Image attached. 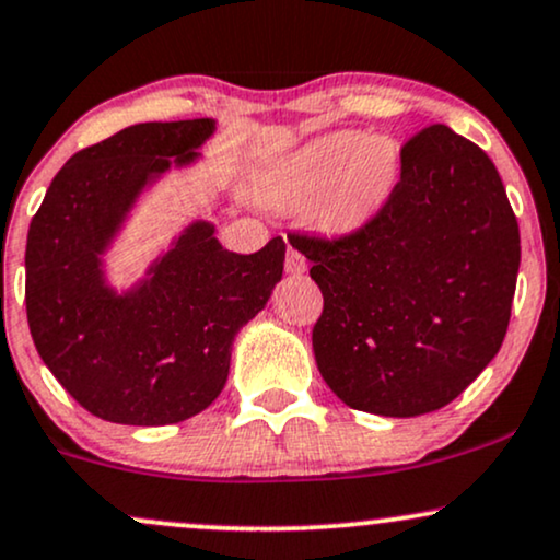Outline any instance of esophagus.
<instances>
[{
    "label": "esophagus",
    "mask_w": 560,
    "mask_h": 560,
    "mask_svg": "<svg viewBox=\"0 0 560 560\" xmlns=\"http://www.w3.org/2000/svg\"><path fill=\"white\" fill-rule=\"evenodd\" d=\"M284 268H287V273H305L307 271V260H305V255H302L300 250H294V247H289L287 250V260H284Z\"/></svg>",
    "instance_id": "obj_1"
}]
</instances>
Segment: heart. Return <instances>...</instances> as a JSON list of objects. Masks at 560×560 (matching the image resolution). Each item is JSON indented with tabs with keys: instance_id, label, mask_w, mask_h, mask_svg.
I'll list each match as a JSON object with an SVG mask.
<instances>
[{
	"instance_id": "b5f03b06",
	"label": "heart",
	"mask_w": 560,
	"mask_h": 560,
	"mask_svg": "<svg viewBox=\"0 0 560 560\" xmlns=\"http://www.w3.org/2000/svg\"><path fill=\"white\" fill-rule=\"evenodd\" d=\"M401 179V148L390 135L326 132L273 161L260 200L276 211L305 208L323 237H354L386 211Z\"/></svg>"
}]
</instances>
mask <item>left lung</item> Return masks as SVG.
<instances>
[{"label":"left lung","mask_w":560,"mask_h":560,"mask_svg":"<svg viewBox=\"0 0 560 560\" xmlns=\"http://www.w3.org/2000/svg\"><path fill=\"white\" fill-rule=\"evenodd\" d=\"M323 292L313 352L347 407L417 417L454 401L498 354L518 224L482 148L446 125L401 148V179L365 232L292 237Z\"/></svg>","instance_id":"1"}]
</instances>
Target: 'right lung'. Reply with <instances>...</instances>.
I'll return each mask as SVG.
<instances>
[{
    "instance_id": "1",
    "label": "right lung",
    "mask_w": 560,
    "mask_h": 560,
    "mask_svg": "<svg viewBox=\"0 0 560 560\" xmlns=\"http://www.w3.org/2000/svg\"><path fill=\"white\" fill-rule=\"evenodd\" d=\"M215 119L125 127L72 156L51 179L25 247V307L33 345L88 412L119 425L190 420L224 388L242 326L266 307L287 245L229 253L215 224L192 215L114 287L109 255L145 195L172 172L198 166ZM229 208L221 195L213 213Z\"/></svg>"
}]
</instances>
